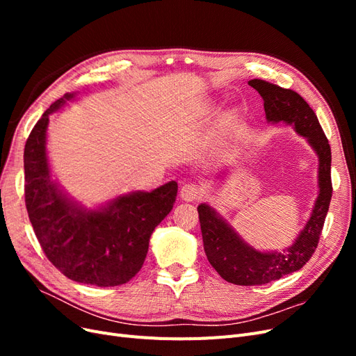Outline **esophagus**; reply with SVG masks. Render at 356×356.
<instances>
[{
	"instance_id": "obj_1",
	"label": "esophagus",
	"mask_w": 356,
	"mask_h": 356,
	"mask_svg": "<svg viewBox=\"0 0 356 356\" xmlns=\"http://www.w3.org/2000/svg\"><path fill=\"white\" fill-rule=\"evenodd\" d=\"M179 196L182 200L186 202H193L197 200L202 196V188L200 186H197L196 182H188V184H184L179 191Z\"/></svg>"
}]
</instances>
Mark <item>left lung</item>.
I'll return each instance as SVG.
<instances>
[{
    "instance_id": "8db88e82",
    "label": "left lung",
    "mask_w": 356,
    "mask_h": 356,
    "mask_svg": "<svg viewBox=\"0 0 356 356\" xmlns=\"http://www.w3.org/2000/svg\"><path fill=\"white\" fill-rule=\"evenodd\" d=\"M264 101L268 123H285L307 139L319 159L318 197L310 218L296 242L284 252H261L248 245L208 203L197 207L203 248L211 266L234 285H263L300 270L314 255L332 196L331 148L318 117L301 96L281 86L254 79L248 81Z\"/></svg>"
}]
</instances>
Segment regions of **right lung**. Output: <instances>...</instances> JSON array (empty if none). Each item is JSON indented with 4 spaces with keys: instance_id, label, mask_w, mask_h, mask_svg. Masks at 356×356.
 <instances>
[{
    "instance_id": "right-lung-1",
    "label": "right lung",
    "mask_w": 356,
    "mask_h": 356,
    "mask_svg": "<svg viewBox=\"0 0 356 356\" xmlns=\"http://www.w3.org/2000/svg\"><path fill=\"white\" fill-rule=\"evenodd\" d=\"M75 93L50 105L25 144V203L32 229L49 261L71 281L117 286L141 270L152 233L174 208L178 184L132 191L96 209L70 199L51 179L47 159L49 115Z\"/></svg>"
}]
</instances>
